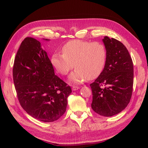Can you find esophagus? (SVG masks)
I'll use <instances>...</instances> for the list:
<instances>
[{
  "label": "esophagus",
  "instance_id": "1",
  "mask_svg": "<svg viewBox=\"0 0 148 148\" xmlns=\"http://www.w3.org/2000/svg\"><path fill=\"white\" fill-rule=\"evenodd\" d=\"M78 89H79V86H73L72 88V90L73 91H76Z\"/></svg>",
  "mask_w": 148,
  "mask_h": 148
}]
</instances>
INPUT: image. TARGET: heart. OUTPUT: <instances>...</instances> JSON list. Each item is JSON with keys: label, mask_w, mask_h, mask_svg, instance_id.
<instances>
[{"label": "heart", "mask_w": 148, "mask_h": 148, "mask_svg": "<svg viewBox=\"0 0 148 148\" xmlns=\"http://www.w3.org/2000/svg\"><path fill=\"white\" fill-rule=\"evenodd\" d=\"M62 51L63 54L54 53L51 56V64L58 73L66 75L74 64L76 69L69 76V81L73 83L94 79L104 67L106 50L101 42L72 40L63 46Z\"/></svg>", "instance_id": "1"}]
</instances>
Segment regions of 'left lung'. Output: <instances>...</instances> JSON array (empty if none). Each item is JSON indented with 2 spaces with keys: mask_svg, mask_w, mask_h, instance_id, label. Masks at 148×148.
<instances>
[{
  "mask_svg": "<svg viewBox=\"0 0 148 148\" xmlns=\"http://www.w3.org/2000/svg\"><path fill=\"white\" fill-rule=\"evenodd\" d=\"M106 50L104 68L90 84L93 99L92 108L100 116H114L128 106L132 94L134 66L126 47L120 41L105 36Z\"/></svg>",
  "mask_w": 148,
  "mask_h": 148,
  "instance_id": "left-lung-1",
  "label": "left lung"
}]
</instances>
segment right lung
<instances>
[{
    "instance_id": "1",
    "label": "right lung",
    "mask_w": 148,
    "mask_h": 148,
    "mask_svg": "<svg viewBox=\"0 0 148 148\" xmlns=\"http://www.w3.org/2000/svg\"><path fill=\"white\" fill-rule=\"evenodd\" d=\"M12 75L19 102L29 115L48 123L64 114L71 88L55 74L39 40L26 37L22 41L14 59Z\"/></svg>"
}]
</instances>
